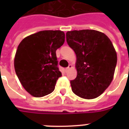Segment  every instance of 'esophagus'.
Wrapping results in <instances>:
<instances>
[{"instance_id": "obj_1", "label": "esophagus", "mask_w": 129, "mask_h": 129, "mask_svg": "<svg viewBox=\"0 0 129 129\" xmlns=\"http://www.w3.org/2000/svg\"><path fill=\"white\" fill-rule=\"evenodd\" d=\"M72 68V64H70L68 66V68H66V72H68L69 70H71V69Z\"/></svg>"}]
</instances>
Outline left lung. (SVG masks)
Segmentation results:
<instances>
[{"label":"left lung","instance_id":"obj_1","mask_svg":"<svg viewBox=\"0 0 129 129\" xmlns=\"http://www.w3.org/2000/svg\"><path fill=\"white\" fill-rule=\"evenodd\" d=\"M66 41L77 57L78 74L70 81L72 92L85 99L97 98L114 76L117 55L112 42L103 33L89 29L68 31Z\"/></svg>","mask_w":129,"mask_h":129}]
</instances>
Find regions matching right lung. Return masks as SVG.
I'll list each match as a JSON object with an SVG mask.
<instances>
[{"instance_id":"add662e5","label":"right lung","mask_w":129,"mask_h":129,"mask_svg":"<svg viewBox=\"0 0 129 129\" xmlns=\"http://www.w3.org/2000/svg\"><path fill=\"white\" fill-rule=\"evenodd\" d=\"M65 41L61 31H42L25 37L18 46L14 66L15 72L26 91L43 97L54 90L61 76L56 50Z\"/></svg>"}]
</instances>
